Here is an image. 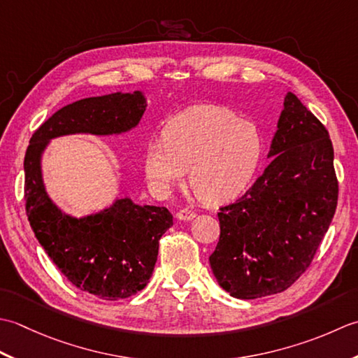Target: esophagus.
<instances>
[{"instance_id": "1", "label": "esophagus", "mask_w": 358, "mask_h": 358, "mask_svg": "<svg viewBox=\"0 0 358 358\" xmlns=\"http://www.w3.org/2000/svg\"><path fill=\"white\" fill-rule=\"evenodd\" d=\"M176 217L179 221H192L193 217H196V211L193 210H188V208H184V210H179L176 213Z\"/></svg>"}]
</instances>
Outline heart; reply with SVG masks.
Returning <instances> with one entry per match:
<instances>
[{
    "label": "heart",
    "mask_w": 358,
    "mask_h": 358,
    "mask_svg": "<svg viewBox=\"0 0 358 358\" xmlns=\"http://www.w3.org/2000/svg\"><path fill=\"white\" fill-rule=\"evenodd\" d=\"M262 155V134L253 122L227 108L194 105L166 122L162 141L145 148V174L162 193L184 180L206 203L238 198L250 185Z\"/></svg>",
    "instance_id": "b5f03b06"
}]
</instances>
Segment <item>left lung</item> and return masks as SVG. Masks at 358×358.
<instances>
[{
  "instance_id": "left-lung-1",
  "label": "left lung",
  "mask_w": 358,
  "mask_h": 358,
  "mask_svg": "<svg viewBox=\"0 0 358 358\" xmlns=\"http://www.w3.org/2000/svg\"><path fill=\"white\" fill-rule=\"evenodd\" d=\"M271 164L220 208V243L210 266L239 300L280 294L310 266L337 208L334 148L324 125L295 94L284 97Z\"/></svg>"
}]
</instances>
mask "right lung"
<instances>
[{"mask_svg":"<svg viewBox=\"0 0 358 358\" xmlns=\"http://www.w3.org/2000/svg\"><path fill=\"white\" fill-rule=\"evenodd\" d=\"M145 108L141 91L74 101L35 131L24 156L26 213L35 238L76 287L101 300H122L147 286L159 239L173 225V215L165 207L138 206L127 196L99 213L71 216L49 198L41 157L55 137L127 133L138 125Z\"/></svg>","mask_w":358,"mask_h":358,"instance_id":"obj_1","label":"right lung"}]
</instances>
